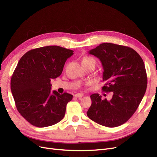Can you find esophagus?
<instances>
[{"label":"esophagus","mask_w":157,"mask_h":157,"mask_svg":"<svg viewBox=\"0 0 157 157\" xmlns=\"http://www.w3.org/2000/svg\"><path fill=\"white\" fill-rule=\"evenodd\" d=\"M83 96H84V94H82V93H80V94H75V98H82V97H83Z\"/></svg>","instance_id":"esophagus-1"}]
</instances>
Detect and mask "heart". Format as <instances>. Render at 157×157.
<instances>
[{
    "label": "heart",
    "instance_id": "heart-1",
    "mask_svg": "<svg viewBox=\"0 0 157 157\" xmlns=\"http://www.w3.org/2000/svg\"><path fill=\"white\" fill-rule=\"evenodd\" d=\"M95 61L94 58H90V57H84V58H83L82 59V62H85V61Z\"/></svg>",
    "mask_w": 157,
    "mask_h": 157
}]
</instances>
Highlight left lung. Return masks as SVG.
I'll return each instance as SVG.
<instances>
[{
  "instance_id": "left-lung-1",
  "label": "left lung",
  "mask_w": 157,
  "mask_h": 157,
  "mask_svg": "<svg viewBox=\"0 0 157 157\" xmlns=\"http://www.w3.org/2000/svg\"><path fill=\"white\" fill-rule=\"evenodd\" d=\"M101 61L102 90L113 92L110 100L101 96H90L92 105L87 115L99 124L109 128L124 124L134 115L146 91L147 78L144 61L130 47L113 43H102L89 51Z\"/></svg>"
}]
</instances>
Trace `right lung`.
<instances>
[{
    "label": "right lung",
    "instance_id": "add662e5",
    "mask_svg": "<svg viewBox=\"0 0 157 157\" xmlns=\"http://www.w3.org/2000/svg\"><path fill=\"white\" fill-rule=\"evenodd\" d=\"M73 52L48 46L29 50L19 61L12 76L11 91L18 112L31 124L47 127L63 118L73 96L56 90L51 92L50 81L61 74Z\"/></svg>",
    "mask_w": 157,
    "mask_h": 157
}]
</instances>
